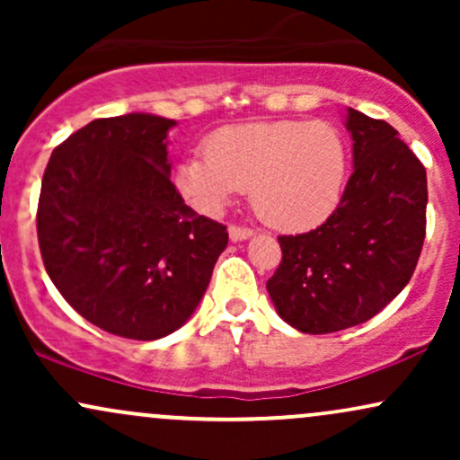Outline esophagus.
<instances>
[{
	"label": "esophagus",
	"instance_id": "obj_1",
	"mask_svg": "<svg viewBox=\"0 0 460 460\" xmlns=\"http://www.w3.org/2000/svg\"><path fill=\"white\" fill-rule=\"evenodd\" d=\"M255 231L248 229V226H237V225H231L229 226V237L231 242H242V240H248Z\"/></svg>",
	"mask_w": 460,
	"mask_h": 460
}]
</instances>
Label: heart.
<instances>
[{
	"label": "heart",
	"mask_w": 460,
	"mask_h": 460,
	"mask_svg": "<svg viewBox=\"0 0 460 460\" xmlns=\"http://www.w3.org/2000/svg\"><path fill=\"white\" fill-rule=\"evenodd\" d=\"M348 181L344 136L322 120H263L216 131L205 153L183 157L177 186L205 214L223 209L240 190L263 223L309 231L340 208Z\"/></svg>",
	"instance_id": "heart-1"
}]
</instances>
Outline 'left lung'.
I'll use <instances>...</instances> for the list:
<instances>
[{"label":"left lung","instance_id":"1","mask_svg":"<svg viewBox=\"0 0 460 460\" xmlns=\"http://www.w3.org/2000/svg\"><path fill=\"white\" fill-rule=\"evenodd\" d=\"M355 171L335 214L281 235L266 288L289 326L324 335L367 322L411 281L426 235V168L385 120L348 108Z\"/></svg>","mask_w":460,"mask_h":460}]
</instances>
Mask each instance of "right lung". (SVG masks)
<instances>
[{
	"label": "right lung",
	"mask_w": 460,
	"mask_h": 460,
	"mask_svg": "<svg viewBox=\"0 0 460 460\" xmlns=\"http://www.w3.org/2000/svg\"><path fill=\"white\" fill-rule=\"evenodd\" d=\"M171 128L142 112L93 120L56 146L40 186L47 274L82 318L128 340L186 324L229 242L172 186Z\"/></svg>",
	"instance_id": "1"
}]
</instances>
